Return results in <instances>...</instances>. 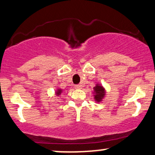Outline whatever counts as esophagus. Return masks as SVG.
I'll return each instance as SVG.
<instances>
[{"instance_id": "1", "label": "esophagus", "mask_w": 155, "mask_h": 155, "mask_svg": "<svg viewBox=\"0 0 155 155\" xmlns=\"http://www.w3.org/2000/svg\"><path fill=\"white\" fill-rule=\"evenodd\" d=\"M81 87V85H80V84H76V85H75V88H76V89H80Z\"/></svg>"}]
</instances>
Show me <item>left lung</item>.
I'll use <instances>...</instances> for the list:
<instances>
[{"label": "left lung", "mask_w": 155, "mask_h": 155, "mask_svg": "<svg viewBox=\"0 0 155 155\" xmlns=\"http://www.w3.org/2000/svg\"><path fill=\"white\" fill-rule=\"evenodd\" d=\"M94 90L95 93H96V95L94 96L95 99H96V101H98V102H99V101H101V100H102V98H104V96L105 95L104 89L101 86L97 84V85L94 87Z\"/></svg>", "instance_id": "left-lung-1"}]
</instances>
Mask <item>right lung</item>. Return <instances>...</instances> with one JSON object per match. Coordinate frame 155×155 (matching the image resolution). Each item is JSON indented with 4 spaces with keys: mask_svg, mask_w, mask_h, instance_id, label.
Segmentation results:
<instances>
[{
    "mask_svg": "<svg viewBox=\"0 0 155 155\" xmlns=\"http://www.w3.org/2000/svg\"><path fill=\"white\" fill-rule=\"evenodd\" d=\"M61 93H62V90L59 89L58 91H57V96H59V94H60Z\"/></svg>",
    "mask_w": 155,
    "mask_h": 155,
    "instance_id": "right-lung-1",
    "label": "right lung"
}]
</instances>
